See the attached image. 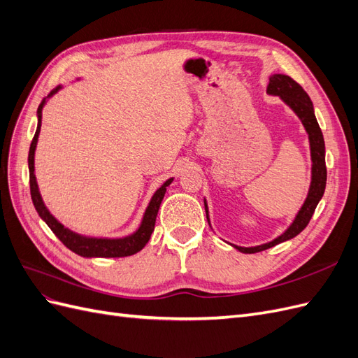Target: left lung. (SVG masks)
<instances>
[{
    "mask_svg": "<svg viewBox=\"0 0 358 358\" xmlns=\"http://www.w3.org/2000/svg\"><path fill=\"white\" fill-rule=\"evenodd\" d=\"M267 94L280 96V100L291 107L292 112H294L300 117L303 127H305L306 133L309 136V145H310L312 180H310L308 197L300 208L299 213L296 215L294 221H292V224L279 237H276V239H273L268 243L251 246V248H243V246H237V245L230 243L233 248L237 249V251H241L243 254L262 252V251H264V249H268L278 243H282L285 241L292 239V237H296L299 233L305 230L306 225L309 224V221L312 218L313 212H315V209H317L320 200L324 196V189H326V182H327L326 145H324V137L321 133V128L318 125L315 113H313V104L309 99V95L306 94V91L303 90L296 80H292L289 76L273 74V76H270V79H268ZM204 209H206V218H208V222L210 225L208 203H206V200H204Z\"/></svg>",
    "mask_w": 358,
    "mask_h": 358,
    "instance_id": "obj_1",
    "label": "left lung"
}]
</instances>
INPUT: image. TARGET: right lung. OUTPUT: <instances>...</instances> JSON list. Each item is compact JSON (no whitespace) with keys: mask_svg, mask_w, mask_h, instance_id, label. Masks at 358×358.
Returning <instances> with one entry per match:
<instances>
[{"mask_svg":"<svg viewBox=\"0 0 358 358\" xmlns=\"http://www.w3.org/2000/svg\"><path fill=\"white\" fill-rule=\"evenodd\" d=\"M61 90V86H57L53 90L48 99L53 94H57ZM46 104V99L43 100L37 109V117H38V124H37V129L34 138H32L31 146H29V154H28V167H29V189H31V199L32 203H34V208L37 210V213L40 215V218L45 221L49 229L53 231L58 239L66 245L70 251H73L74 254H78L80 257H100V258H119V257H128L133 255L138 251H142L145 248V245L149 242L150 234H152L154 229H155V220L158 215V209L159 204L164 199V194L167 187L173 182V178L167 179L162 185L155 191V194L152 196L149 201V206L145 210L142 224H140L138 229L129 236L121 237V239H103V237H86L82 234L74 233L69 229H66L55 216H53L48 208L43 203V199L40 196L38 191V185H37V179L34 175V154H36V148H37V140H38V134H40V128H41V110L43 107Z\"/></svg>","mask_w":358,"mask_h":358,"instance_id":"right-lung-1","label":"right lung"}]
</instances>
